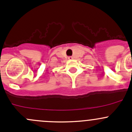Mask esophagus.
<instances>
[{
  "instance_id": "obj_1",
  "label": "esophagus",
  "mask_w": 132,
  "mask_h": 132,
  "mask_svg": "<svg viewBox=\"0 0 132 132\" xmlns=\"http://www.w3.org/2000/svg\"><path fill=\"white\" fill-rule=\"evenodd\" d=\"M68 59H69V60H71V59H73V57H71V56L68 57Z\"/></svg>"
}]
</instances>
